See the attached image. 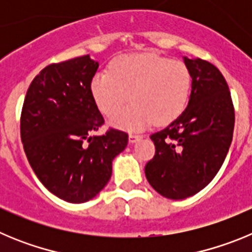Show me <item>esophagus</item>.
Listing matches in <instances>:
<instances>
[{"label": "esophagus", "instance_id": "34e87169", "mask_svg": "<svg viewBox=\"0 0 252 252\" xmlns=\"http://www.w3.org/2000/svg\"><path fill=\"white\" fill-rule=\"evenodd\" d=\"M140 139H141V136H140V135H136V133H130V135H128V141H130V144L139 141Z\"/></svg>", "mask_w": 252, "mask_h": 252}]
</instances>
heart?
<instances>
[{"label":"heart","instance_id":"1","mask_svg":"<svg viewBox=\"0 0 252 252\" xmlns=\"http://www.w3.org/2000/svg\"><path fill=\"white\" fill-rule=\"evenodd\" d=\"M192 74L180 60L157 54H128L116 58L110 72L97 73L91 92L98 110L117 112L131 95L133 104L111 117L115 127L141 131L155 122L164 126L177 120L188 103Z\"/></svg>","mask_w":252,"mask_h":252}]
</instances>
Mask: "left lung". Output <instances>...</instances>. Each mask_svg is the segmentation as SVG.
<instances>
[{"label":"left lung","mask_w":252,"mask_h":252,"mask_svg":"<svg viewBox=\"0 0 252 252\" xmlns=\"http://www.w3.org/2000/svg\"><path fill=\"white\" fill-rule=\"evenodd\" d=\"M192 91L184 112L153 133L155 157L146 164L150 186L162 197L186 199L208 186L232 141L235 111L226 79L213 64L184 57Z\"/></svg>","instance_id":"left-lung-1"}]
</instances>
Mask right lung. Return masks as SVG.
<instances>
[{"instance_id":"1","label":"right lung","mask_w":252,"mask_h":252,"mask_svg":"<svg viewBox=\"0 0 252 252\" xmlns=\"http://www.w3.org/2000/svg\"><path fill=\"white\" fill-rule=\"evenodd\" d=\"M98 62L90 55L50 64L31 82L21 112V141L31 168L49 192L84 203L112 175V160L127 146L126 132L92 135L104 120L91 92Z\"/></svg>"}]
</instances>
